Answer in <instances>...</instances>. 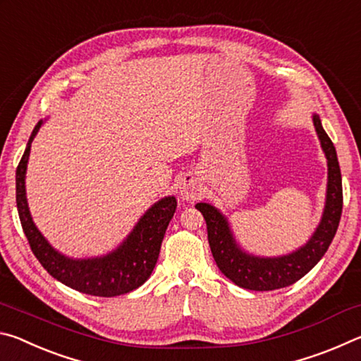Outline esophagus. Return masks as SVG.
I'll return each mask as SVG.
<instances>
[{
	"instance_id": "34e87169",
	"label": "esophagus",
	"mask_w": 361,
	"mask_h": 361,
	"mask_svg": "<svg viewBox=\"0 0 361 361\" xmlns=\"http://www.w3.org/2000/svg\"><path fill=\"white\" fill-rule=\"evenodd\" d=\"M200 194H202V188H200V183L195 180L194 176H185V178L180 181L181 199L194 200L197 199Z\"/></svg>"
}]
</instances>
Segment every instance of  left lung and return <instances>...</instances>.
Segmentation results:
<instances>
[{
    "label": "left lung",
    "mask_w": 361,
    "mask_h": 361,
    "mask_svg": "<svg viewBox=\"0 0 361 361\" xmlns=\"http://www.w3.org/2000/svg\"><path fill=\"white\" fill-rule=\"evenodd\" d=\"M314 126L328 159L326 205L312 239L298 252L280 258H256L243 253L232 239L228 221L221 213L209 204L195 205L205 218L209 243L216 266L226 277L242 288L271 291L298 282L322 259L334 239L342 213L341 169L334 145L323 130L319 116H314Z\"/></svg>",
    "instance_id": "8db88e82"
}]
</instances>
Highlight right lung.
<instances>
[{"instance_id": "right-lung-1", "label": "right lung", "mask_w": 361, "mask_h": 361, "mask_svg": "<svg viewBox=\"0 0 361 361\" xmlns=\"http://www.w3.org/2000/svg\"><path fill=\"white\" fill-rule=\"evenodd\" d=\"M42 121L35 126L16 172V202L19 210L22 229L25 232L30 248L41 266L59 282L85 295L111 298L126 295L143 285L154 269L161 243L167 226L176 210V199L159 200L140 219L127 240L103 258L70 259L57 253L36 229L30 216L25 195V172L30 156V146L38 133Z\"/></svg>"}]
</instances>
